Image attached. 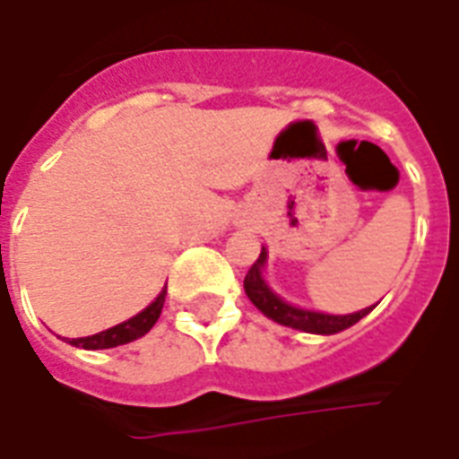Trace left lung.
I'll return each instance as SVG.
<instances>
[{"label": "left lung", "instance_id": "8db88e82", "mask_svg": "<svg viewBox=\"0 0 459 459\" xmlns=\"http://www.w3.org/2000/svg\"><path fill=\"white\" fill-rule=\"evenodd\" d=\"M265 248L260 250L258 260L250 265L248 275L243 280V288H246V295L250 298V302L265 315V317L275 319L278 325H285V327L299 329V332H309V334H337L342 329L351 327L359 319L366 317L371 309L366 307L361 312H354V315H322V312H309V309H299L288 305L285 299H280L273 290L265 285V280L260 275V270L265 265Z\"/></svg>", "mask_w": 459, "mask_h": 459}]
</instances>
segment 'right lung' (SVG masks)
Listing matches in <instances>:
<instances>
[{
	"mask_svg": "<svg viewBox=\"0 0 459 459\" xmlns=\"http://www.w3.org/2000/svg\"><path fill=\"white\" fill-rule=\"evenodd\" d=\"M164 298H167V290H161L160 298L152 302L150 307L142 309L140 315H134L127 322H122L117 327H110L100 332V334H93V337H83V339H74L71 344L74 346H83V349H113V346L127 344V342H134L142 334H147L154 322L160 319L161 307H164Z\"/></svg>",
	"mask_w": 459,
	"mask_h": 459,
	"instance_id": "add662e5",
	"label": "right lung"
}]
</instances>
